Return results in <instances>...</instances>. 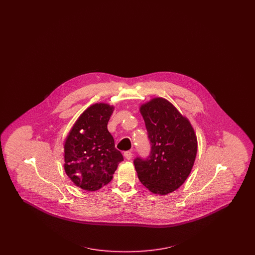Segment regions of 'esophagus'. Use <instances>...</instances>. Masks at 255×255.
Here are the masks:
<instances>
[{
  "label": "esophagus",
  "instance_id": "esophagus-1",
  "mask_svg": "<svg viewBox=\"0 0 255 255\" xmlns=\"http://www.w3.org/2000/svg\"><path fill=\"white\" fill-rule=\"evenodd\" d=\"M124 157H125V158H127V159H131V158H133V154H132L131 151H126L124 153Z\"/></svg>",
  "mask_w": 255,
  "mask_h": 255
}]
</instances>
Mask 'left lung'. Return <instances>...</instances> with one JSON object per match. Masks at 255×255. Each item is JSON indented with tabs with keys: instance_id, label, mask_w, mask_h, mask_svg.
Listing matches in <instances>:
<instances>
[{
	"instance_id": "left-lung-1",
	"label": "left lung",
	"mask_w": 255,
	"mask_h": 255,
	"mask_svg": "<svg viewBox=\"0 0 255 255\" xmlns=\"http://www.w3.org/2000/svg\"><path fill=\"white\" fill-rule=\"evenodd\" d=\"M145 122L151 153L133 160L137 177L156 195L178 189L194 165L198 142L188 119L167 99L155 97L139 107Z\"/></svg>"
}]
</instances>
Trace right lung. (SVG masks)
<instances>
[{"mask_svg": "<svg viewBox=\"0 0 255 255\" xmlns=\"http://www.w3.org/2000/svg\"><path fill=\"white\" fill-rule=\"evenodd\" d=\"M114 109L108 103L87 108L64 142L65 172L74 185L87 191H97L109 183L123 160L107 128Z\"/></svg>", "mask_w": 255, "mask_h": 255, "instance_id": "obj_1", "label": "right lung"}]
</instances>
